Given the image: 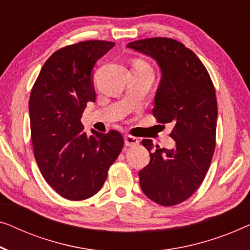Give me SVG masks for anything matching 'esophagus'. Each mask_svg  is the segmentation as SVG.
Instances as JSON below:
<instances>
[{"label": "esophagus", "instance_id": "esophagus-1", "mask_svg": "<svg viewBox=\"0 0 250 250\" xmlns=\"http://www.w3.org/2000/svg\"><path fill=\"white\" fill-rule=\"evenodd\" d=\"M138 144H139V140H138V138H136V137H132L129 135L125 136V146L132 147V146L138 145Z\"/></svg>", "mask_w": 250, "mask_h": 250}]
</instances>
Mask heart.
Wrapping results in <instances>:
<instances>
[{"label":"heart","mask_w":250,"mask_h":250,"mask_svg":"<svg viewBox=\"0 0 250 250\" xmlns=\"http://www.w3.org/2000/svg\"><path fill=\"white\" fill-rule=\"evenodd\" d=\"M137 63H139V64H145V63H144V62H140V61H138Z\"/></svg>","instance_id":"1"}]
</instances>
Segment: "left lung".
<instances>
[{
    "mask_svg": "<svg viewBox=\"0 0 250 250\" xmlns=\"http://www.w3.org/2000/svg\"><path fill=\"white\" fill-rule=\"evenodd\" d=\"M126 47L152 58L161 70L153 114L160 124H172V149L142 144L150 161L139 171V185L149 199L173 206L198 189L215 149L217 104L215 89L197 55L171 38H147Z\"/></svg>",
    "mask_w": 250,
    "mask_h": 250,
    "instance_id": "left-lung-1",
    "label": "left lung"
}]
</instances>
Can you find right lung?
<instances>
[{"label":"right lung","mask_w":250,"mask_h":250,"mask_svg":"<svg viewBox=\"0 0 250 250\" xmlns=\"http://www.w3.org/2000/svg\"><path fill=\"white\" fill-rule=\"evenodd\" d=\"M114 43L88 41L56 51L42 68L29 98L31 140L35 159L45 180L59 195L83 200L102 188L118 159L120 132L91 129L80 121L96 94L93 69Z\"/></svg>","instance_id":"obj_1"}]
</instances>
